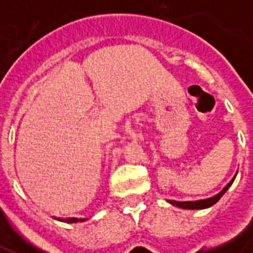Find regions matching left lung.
Listing matches in <instances>:
<instances>
[{
  "instance_id": "left-lung-1",
  "label": "left lung",
  "mask_w": 253,
  "mask_h": 253,
  "mask_svg": "<svg viewBox=\"0 0 253 253\" xmlns=\"http://www.w3.org/2000/svg\"><path fill=\"white\" fill-rule=\"evenodd\" d=\"M237 175V173H236ZM236 177V176H234ZM234 177L232 180L229 181L226 186L223 187L222 190L218 192L217 195L211 196V198H207V199H202V201H192V202H176V201H169L172 205H175L177 207H181V209H188V210H196V209H206V207L212 206L214 203H217L219 199H221V196L228 191V188L230 187V184L233 183Z\"/></svg>"
}]
</instances>
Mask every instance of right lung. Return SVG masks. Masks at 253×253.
Listing matches in <instances>:
<instances>
[{"instance_id": "1", "label": "right lung", "mask_w": 253, "mask_h": 253, "mask_svg": "<svg viewBox=\"0 0 253 253\" xmlns=\"http://www.w3.org/2000/svg\"><path fill=\"white\" fill-rule=\"evenodd\" d=\"M59 221H63V222H77V218H65V219H59ZM80 221H85V219H80Z\"/></svg>"}]
</instances>
